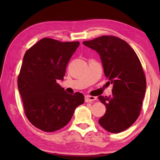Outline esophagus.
Instances as JSON below:
<instances>
[{
    "label": "esophagus",
    "mask_w": 160,
    "mask_h": 160,
    "mask_svg": "<svg viewBox=\"0 0 160 160\" xmlns=\"http://www.w3.org/2000/svg\"><path fill=\"white\" fill-rule=\"evenodd\" d=\"M95 100H97V97H96L88 95V96H85V102H93V101H95Z\"/></svg>",
    "instance_id": "34e87169"
}]
</instances>
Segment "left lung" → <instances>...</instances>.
<instances>
[{
    "mask_svg": "<svg viewBox=\"0 0 160 160\" xmlns=\"http://www.w3.org/2000/svg\"><path fill=\"white\" fill-rule=\"evenodd\" d=\"M83 44L99 53L107 82L113 84L112 97H99L107 108L99 123L112 133L125 131L140 116L145 93L146 79L140 59L128 43L112 35Z\"/></svg>",
    "mask_w": 160,
    "mask_h": 160,
    "instance_id": "8db88e82",
    "label": "left lung"
}]
</instances>
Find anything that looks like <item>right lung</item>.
I'll return each mask as SVG.
<instances>
[{
    "instance_id": "obj_1",
    "label": "right lung",
    "mask_w": 160,
    "mask_h": 160,
    "mask_svg": "<svg viewBox=\"0 0 160 160\" xmlns=\"http://www.w3.org/2000/svg\"><path fill=\"white\" fill-rule=\"evenodd\" d=\"M79 45V42L43 38L24 56L18 90L27 118L43 131L51 132L63 128L77 107L84 103L82 93L70 94L56 82L63 80L68 63Z\"/></svg>"
}]
</instances>
